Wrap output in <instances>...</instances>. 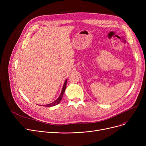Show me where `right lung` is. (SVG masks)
Masks as SVG:
<instances>
[{
	"mask_svg": "<svg viewBox=\"0 0 146 146\" xmlns=\"http://www.w3.org/2000/svg\"><path fill=\"white\" fill-rule=\"evenodd\" d=\"M67 79H66L64 83V85H63V88H62V90H61V92L59 96V97L56 99V100L55 101H54L53 102L51 103V104H47V105H43L44 106H55L57 104H58L60 103V102L61 101V99H62V98H63V96L64 95V93L65 92V90H66V85H67Z\"/></svg>",
	"mask_w": 146,
	"mask_h": 146,
	"instance_id": "1",
	"label": "right lung"
}]
</instances>
